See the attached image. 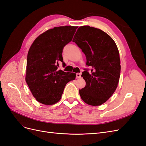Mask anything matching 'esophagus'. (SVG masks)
Returning <instances> with one entry per match:
<instances>
[{"mask_svg": "<svg viewBox=\"0 0 146 146\" xmlns=\"http://www.w3.org/2000/svg\"><path fill=\"white\" fill-rule=\"evenodd\" d=\"M76 77H77V78H81V74H80V73H77V74H76Z\"/></svg>", "mask_w": 146, "mask_h": 146, "instance_id": "34e87169", "label": "esophagus"}]
</instances>
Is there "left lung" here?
Wrapping results in <instances>:
<instances>
[{
	"label": "left lung",
	"mask_w": 146,
	"mask_h": 146,
	"mask_svg": "<svg viewBox=\"0 0 146 146\" xmlns=\"http://www.w3.org/2000/svg\"><path fill=\"white\" fill-rule=\"evenodd\" d=\"M73 42L86 58V66L82 77L85 87L79 90L82 99L88 105L105 103L116 91L121 74L119 53L112 38L99 29L88 25L80 27Z\"/></svg>",
	"instance_id": "1"
}]
</instances>
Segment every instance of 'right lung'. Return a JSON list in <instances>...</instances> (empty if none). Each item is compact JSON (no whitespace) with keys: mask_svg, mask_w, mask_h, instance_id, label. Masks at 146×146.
<instances>
[{"mask_svg":"<svg viewBox=\"0 0 146 146\" xmlns=\"http://www.w3.org/2000/svg\"><path fill=\"white\" fill-rule=\"evenodd\" d=\"M77 27L62 26L49 29L37 37L27 55L25 81L36 100L53 105L61 99L65 86L75 80L76 74L58 70L63 66L64 47L72 41Z\"/></svg>","mask_w":146,"mask_h":146,"instance_id":"1","label":"right lung"}]
</instances>
